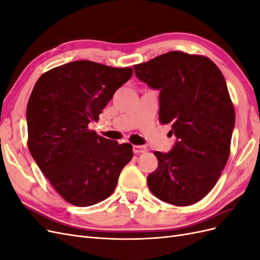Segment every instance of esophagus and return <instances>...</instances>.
<instances>
[{
	"label": "esophagus",
	"instance_id": "34e87169",
	"mask_svg": "<svg viewBox=\"0 0 260 260\" xmlns=\"http://www.w3.org/2000/svg\"><path fill=\"white\" fill-rule=\"evenodd\" d=\"M146 152V147L143 145H133V153L135 154H141Z\"/></svg>",
	"mask_w": 260,
	"mask_h": 260
}]
</instances>
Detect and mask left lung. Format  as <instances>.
I'll use <instances>...</instances> for the list:
<instances>
[{"label":"left lung","mask_w":260,"mask_h":260,"mask_svg":"<svg viewBox=\"0 0 260 260\" xmlns=\"http://www.w3.org/2000/svg\"><path fill=\"white\" fill-rule=\"evenodd\" d=\"M141 81L159 90V121L171 123L176 144L154 152L158 168L147 177L156 198L176 206L211 191L230 155L235 113L224 77L202 55L172 51L135 65Z\"/></svg>","instance_id":"obj_1"}]
</instances>
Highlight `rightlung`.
I'll use <instances>...</instances> for the list:
<instances>
[{
  "mask_svg": "<svg viewBox=\"0 0 260 260\" xmlns=\"http://www.w3.org/2000/svg\"><path fill=\"white\" fill-rule=\"evenodd\" d=\"M133 74L91 60L55 67L39 78L27 105L28 147L52 186L69 204L86 207L115 191L132 145L89 129Z\"/></svg>",
  "mask_w": 260,
  "mask_h": 260,
  "instance_id": "1",
  "label": "right lung"
}]
</instances>
